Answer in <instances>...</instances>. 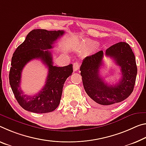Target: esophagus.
Masks as SVG:
<instances>
[{
  "label": "esophagus",
  "mask_w": 146,
  "mask_h": 146,
  "mask_svg": "<svg viewBox=\"0 0 146 146\" xmlns=\"http://www.w3.org/2000/svg\"><path fill=\"white\" fill-rule=\"evenodd\" d=\"M80 68V64L78 62H76L75 63H73V70L74 71H77Z\"/></svg>",
  "instance_id": "34e87169"
}]
</instances>
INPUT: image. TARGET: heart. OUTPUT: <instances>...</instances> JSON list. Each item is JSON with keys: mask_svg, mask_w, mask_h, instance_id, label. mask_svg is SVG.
<instances>
[{"mask_svg": "<svg viewBox=\"0 0 146 146\" xmlns=\"http://www.w3.org/2000/svg\"><path fill=\"white\" fill-rule=\"evenodd\" d=\"M96 45V42L90 40H86L81 44V49L83 50H89Z\"/></svg>", "mask_w": 146, "mask_h": 146, "instance_id": "heart-1", "label": "heart"}]
</instances>
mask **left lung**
<instances>
[{
	"instance_id": "8db88e82",
	"label": "left lung",
	"mask_w": 146,
	"mask_h": 146,
	"mask_svg": "<svg viewBox=\"0 0 146 146\" xmlns=\"http://www.w3.org/2000/svg\"><path fill=\"white\" fill-rule=\"evenodd\" d=\"M105 55L119 66L121 78L114 85L108 84L99 75L103 51L100 50L83 60L80 71L84 90L92 102L108 106L117 105L130 96L135 84L137 67L135 54L128 43L119 42L106 50Z\"/></svg>"
}]
</instances>
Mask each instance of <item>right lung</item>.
<instances>
[{
	"mask_svg": "<svg viewBox=\"0 0 146 146\" xmlns=\"http://www.w3.org/2000/svg\"><path fill=\"white\" fill-rule=\"evenodd\" d=\"M64 34V31L34 29L28 34L24 42L13 52L9 73L10 84L16 100L25 110L34 113H47L59 105L65 81L73 73V65L53 66L52 53L48 49H51L57 39ZM34 59H40L47 66L49 73L43 89L31 96L24 94L20 83L23 68Z\"/></svg>",
	"mask_w": 146,
	"mask_h": 146,
	"instance_id": "right-lung-1",
	"label": "right lung"
}]
</instances>
